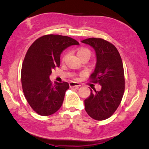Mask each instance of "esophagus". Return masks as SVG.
Here are the masks:
<instances>
[{"label":"esophagus","mask_w":149,"mask_h":149,"mask_svg":"<svg viewBox=\"0 0 149 149\" xmlns=\"http://www.w3.org/2000/svg\"><path fill=\"white\" fill-rule=\"evenodd\" d=\"M69 85L70 87H75V89H79V87L81 86V85L79 84V83L75 82V81H71L69 84Z\"/></svg>","instance_id":"34e87169"}]
</instances>
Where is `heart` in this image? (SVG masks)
Here are the masks:
<instances>
[{"label":"heart","mask_w":149,"mask_h":149,"mask_svg":"<svg viewBox=\"0 0 149 149\" xmlns=\"http://www.w3.org/2000/svg\"><path fill=\"white\" fill-rule=\"evenodd\" d=\"M91 54L89 50H88L87 49H85V48H81V49H78L77 50V55L78 56H81L83 54Z\"/></svg>","instance_id":"heart-1"}]
</instances>
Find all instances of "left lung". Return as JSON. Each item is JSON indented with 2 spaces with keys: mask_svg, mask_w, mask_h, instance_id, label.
Wrapping results in <instances>:
<instances>
[{
  "mask_svg": "<svg viewBox=\"0 0 149 149\" xmlns=\"http://www.w3.org/2000/svg\"><path fill=\"white\" fill-rule=\"evenodd\" d=\"M95 50L96 65L91 79L98 83L101 89L91 93L85 100V109L96 120L110 118L120 105L125 89L124 72L122 58L114 45L99 38H89L81 41Z\"/></svg>",
  "mask_w": 149,
  "mask_h": 149,
  "instance_id": "1",
  "label": "left lung"
}]
</instances>
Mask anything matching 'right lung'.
I'll return each instance as SVG.
<instances>
[{
	"instance_id": "add662e5",
	"label": "right lung",
	"mask_w": 149,
	"mask_h": 149,
	"mask_svg": "<svg viewBox=\"0 0 149 149\" xmlns=\"http://www.w3.org/2000/svg\"><path fill=\"white\" fill-rule=\"evenodd\" d=\"M76 40L60 35H47L37 39L27 50L22 64L21 79L25 97L33 110L41 116H50L60 109L67 82L54 81L49 77L52 70L60 64V54Z\"/></svg>"
}]
</instances>
